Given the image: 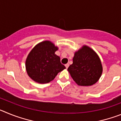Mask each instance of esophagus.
<instances>
[{
    "label": "esophagus",
    "instance_id": "esophagus-1",
    "mask_svg": "<svg viewBox=\"0 0 121 121\" xmlns=\"http://www.w3.org/2000/svg\"><path fill=\"white\" fill-rule=\"evenodd\" d=\"M68 67H69V64H65V67H66V68H68Z\"/></svg>",
    "mask_w": 121,
    "mask_h": 121
}]
</instances>
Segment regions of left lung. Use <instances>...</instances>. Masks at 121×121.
Here are the masks:
<instances>
[{
  "mask_svg": "<svg viewBox=\"0 0 121 121\" xmlns=\"http://www.w3.org/2000/svg\"><path fill=\"white\" fill-rule=\"evenodd\" d=\"M68 70L78 85L90 86L98 82L102 74V67L98 54L90 48L84 46L75 53L73 64Z\"/></svg>",
  "mask_w": 121,
  "mask_h": 121,
  "instance_id": "8db88e82",
  "label": "left lung"
}]
</instances>
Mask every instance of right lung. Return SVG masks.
Returning <instances> with one entry per match:
<instances>
[{
  "instance_id": "add662e5",
  "label": "right lung",
  "mask_w": 121,
  "mask_h": 121,
  "mask_svg": "<svg viewBox=\"0 0 121 121\" xmlns=\"http://www.w3.org/2000/svg\"><path fill=\"white\" fill-rule=\"evenodd\" d=\"M57 47L50 41L37 44L29 53L25 66L28 76L36 82L46 84L53 81L65 67L55 54Z\"/></svg>"
}]
</instances>
